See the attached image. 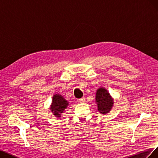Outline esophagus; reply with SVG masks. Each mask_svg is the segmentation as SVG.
Listing matches in <instances>:
<instances>
[{
  "label": "esophagus",
  "mask_w": 158,
  "mask_h": 158,
  "mask_svg": "<svg viewBox=\"0 0 158 158\" xmlns=\"http://www.w3.org/2000/svg\"><path fill=\"white\" fill-rule=\"evenodd\" d=\"M78 102H80V103H83L85 102V98H82L78 99Z\"/></svg>",
  "instance_id": "esophagus-1"
}]
</instances>
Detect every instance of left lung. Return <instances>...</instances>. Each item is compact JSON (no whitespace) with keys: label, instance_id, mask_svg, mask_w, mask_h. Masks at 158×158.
I'll list each match as a JSON object with an SVG mask.
<instances>
[{"label":"left lung","instance_id":"1","mask_svg":"<svg viewBox=\"0 0 158 158\" xmlns=\"http://www.w3.org/2000/svg\"><path fill=\"white\" fill-rule=\"evenodd\" d=\"M95 100L99 113L107 114L111 111L113 105V99L106 89L100 88L97 90Z\"/></svg>","mask_w":158,"mask_h":158}]
</instances>
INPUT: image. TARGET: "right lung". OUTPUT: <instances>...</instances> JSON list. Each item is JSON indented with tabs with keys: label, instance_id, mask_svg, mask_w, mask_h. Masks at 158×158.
<instances>
[{
	"label": "right lung",
	"instance_id": "add662e5",
	"mask_svg": "<svg viewBox=\"0 0 158 158\" xmlns=\"http://www.w3.org/2000/svg\"><path fill=\"white\" fill-rule=\"evenodd\" d=\"M69 106V102L60 94H55L52 97V105L51 107V111L56 117H60L61 113Z\"/></svg>",
	"mask_w": 158,
	"mask_h": 158
}]
</instances>
